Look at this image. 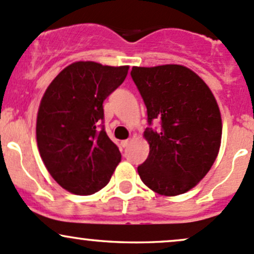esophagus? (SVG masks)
I'll use <instances>...</instances> for the list:
<instances>
[{
  "mask_svg": "<svg viewBox=\"0 0 254 254\" xmlns=\"http://www.w3.org/2000/svg\"><path fill=\"white\" fill-rule=\"evenodd\" d=\"M129 143H130V140H123L122 142H120V145H122V147H127V146H129Z\"/></svg>",
  "mask_w": 254,
  "mask_h": 254,
  "instance_id": "esophagus-1",
  "label": "esophagus"
}]
</instances>
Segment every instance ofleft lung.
Returning a JSON list of instances; mask_svg holds the SVG:
<instances>
[{"mask_svg": "<svg viewBox=\"0 0 254 254\" xmlns=\"http://www.w3.org/2000/svg\"><path fill=\"white\" fill-rule=\"evenodd\" d=\"M131 78L147 108L143 136L149 154L137 167L146 186L164 196L185 193L196 186L218 156L221 117L205 82L178 64L134 66ZM160 127L152 129L151 123Z\"/></svg>", "mask_w": 254, "mask_h": 254, "instance_id": "8db88e82", "label": "left lung"}]
</instances>
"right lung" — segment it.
Here are the masks:
<instances>
[{
  "label": "right lung",
  "mask_w": 254,
  "mask_h": 254,
  "mask_svg": "<svg viewBox=\"0 0 254 254\" xmlns=\"http://www.w3.org/2000/svg\"><path fill=\"white\" fill-rule=\"evenodd\" d=\"M127 70V65L75 62L53 79L42 97L36 120L40 156L51 176L71 193L100 191L122 159L105 130L103 101Z\"/></svg>",
  "instance_id": "1"
}]
</instances>
